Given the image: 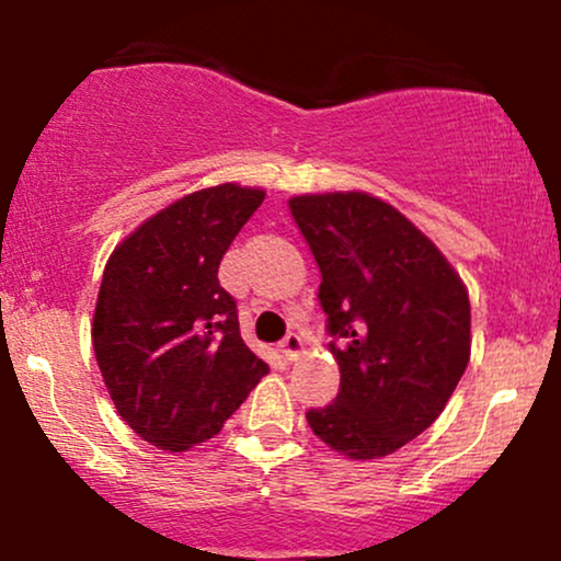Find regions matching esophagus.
Returning a JSON list of instances; mask_svg holds the SVG:
<instances>
[{
    "label": "esophagus",
    "mask_w": 561,
    "mask_h": 561,
    "mask_svg": "<svg viewBox=\"0 0 561 561\" xmlns=\"http://www.w3.org/2000/svg\"><path fill=\"white\" fill-rule=\"evenodd\" d=\"M279 350H282V355H285V360H298V355L302 353V336L289 332L285 340L279 342Z\"/></svg>",
    "instance_id": "1"
}]
</instances>
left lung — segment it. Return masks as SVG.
Here are the masks:
<instances>
[{"mask_svg":"<svg viewBox=\"0 0 561 561\" xmlns=\"http://www.w3.org/2000/svg\"><path fill=\"white\" fill-rule=\"evenodd\" d=\"M289 211L321 268L340 366V394L308 410V426L350 460H379L423 434L460 383L468 289L434 242L376 195H295Z\"/></svg>","mask_w":561,"mask_h":561,"instance_id":"obj_1","label":"left lung"}]
</instances>
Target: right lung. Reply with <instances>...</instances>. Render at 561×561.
I'll list each match as a JSON object with an SVG mask.
<instances>
[{
    "label": "right lung",
    "instance_id": "add662e5",
    "mask_svg": "<svg viewBox=\"0 0 561 561\" xmlns=\"http://www.w3.org/2000/svg\"><path fill=\"white\" fill-rule=\"evenodd\" d=\"M234 182L174 201L114 248L93 313V353L123 421L167 451L221 426L268 366L240 336L219 261L263 204Z\"/></svg>",
    "mask_w": 561,
    "mask_h": 561
}]
</instances>
